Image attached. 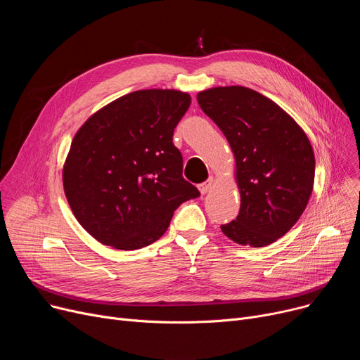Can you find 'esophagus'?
Wrapping results in <instances>:
<instances>
[{
    "mask_svg": "<svg viewBox=\"0 0 360 360\" xmlns=\"http://www.w3.org/2000/svg\"><path fill=\"white\" fill-rule=\"evenodd\" d=\"M213 184H214V178H213V176H210L209 179L205 181V182H202V184H200V185H198V190H200V193H201L202 195L209 193V191L212 190Z\"/></svg>",
    "mask_w": 360,
    "mask_h": 360,
    "instance_id": "obj_1",
    "label": "esophagus"
}]
</instances>
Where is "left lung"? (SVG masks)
<instances>
[{
    "label": "left lung",
    "mask_w": 360,
    "mask_h": 360,
    "mask_svg": "<svg viewBox=\"0 0 360 360\" xmlns=\"http://www.w3.org/2000/svg\"><path fill=\"white\" fill-rule=\"evenodd\" d=\"M197 101L229 141L236 162L240 209L221 232L254 248L276 242L293 228L312 194L315 158L305 131L248 87L207 89Z\"/></svg>",
    "instance_id": "left-lung-1"
}]
</instances>
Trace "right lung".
<instances>
[{
    "mask_svg": "<svg viewBox=\"0 0 360 360\" xmlns=\"http://www.w3.org/2000/svg\"><path fill=\"white\" fill-rule=\"evenodd\" d=\"M188 93L137 90L94 112L75 132L63 169L72 214L103 245L132 251L158 240L200 191L182 178L174 131Z\"/></svg>",
    "mask_w": 360,
    "mask_h": 360,
    "instance_id": "right-lung-1",
    "label": "right lung"
}]
</instances>
